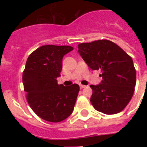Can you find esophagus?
<instances>
[{
    "instance_id": "esophagus-1",
    "label": "esophagus",
    "mask_w": 147,
    "mask_h": 147,
    "mask_svg": "<svg viewBox=\"0 0 147 147\" xmlns=\"http://www.w3.org/2000/svg\"><path fill=\"white\" fill-rule=\"evenodd\" d=\"M79 87H80L81 89H82V88H85L86 86H85V85H79Z\"/></svg>"
}]
</instances>
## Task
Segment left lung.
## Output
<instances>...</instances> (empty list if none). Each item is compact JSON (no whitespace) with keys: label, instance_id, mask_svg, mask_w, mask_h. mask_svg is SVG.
Masks as SVG:
<instances>
[{"label":"left lung","instance_id":"left-lung-1","mask_svg":"<svg viewBox=\"0 0 147 147\" xmlns=\"http://www.w3.org/2000/svg\"><path fill=\"white\" fill-rule=\"evenodd\" d=\"M78 52L92 70L102 72L99 85H90L91 103L98 111L117 114L130 102L136 85V69L132 58L114 42L100 40L78 46Z\"/></svg>","mask_w":147,"mask_h":147}]
</instances>
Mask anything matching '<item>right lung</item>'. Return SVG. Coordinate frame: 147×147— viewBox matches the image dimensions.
Here are the masks:
<instances>
[{"label": "right lung", "mask_w": 147, "mask_h": 147, "mask_svg": "<svg viewBox=\"0 0 147 147\" xmlns=\"http://www.w3.org/2000/svg\"><path fill=\"white\" fill-rule=\"evenodd\" d=\"M73 48L69 46H42L29 55L23 72L26 100L33 111L45 121L60 122L73 111L79 85H58L62 58Z\"/></svg>", "instance_id": "right-lung-1"}]
</instances>
